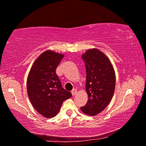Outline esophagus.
I'll use <instances>...</instances> for the list:
<instances>
[{"label":"esophagus","instance_id":"34e87169","mask_svg":"<svg viewBox=\"0 0 146 146\" xmlns=\"http://www.w3.org/2000/svg\"><path fill=\"white\" fill-rule=\"evenodd\" d=\"M71 93H72V96H75L77 93V90L76 89H73L72 90Z\"/></svg>","mask_w":146,"mask_h":146}]
</instances>
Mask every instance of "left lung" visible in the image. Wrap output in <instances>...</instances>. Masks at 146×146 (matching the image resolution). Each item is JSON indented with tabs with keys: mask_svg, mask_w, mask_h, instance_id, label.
<instances>
[{
	"mask_svg": "<svg viewBox=\"0 0 146 146\" xmlns=\"http://www.w3.org/2000/svg\"><path fill=\"white\" fill-rule=\"evenodd\" d=\"M86 70V91L87 103L81 110L88 115L102 111L110 102L114 93L115 75L108 58L97 48L89 49L82 55Z\"/></svg>",
	"mask_w": 146,
	"mask_h": 146,
	"instance_id": "left-lung-1",
	"label": "left lung"
}]
</instances>
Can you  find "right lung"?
Here are the masks:
<instances>
[{
  "label": "right lung",
  "mask_w": 146,
  "mask_h": 146,
  "mask_svg": "<svg viewBox=\"0 0 146 146\" xmlns=\"http://www.w3.org/2000/svg\"><path fill=\"white\" fill-rule=\"evenodd\" d=\"M64 54L48 50L34 62L27 78V93L35 109L46 118L54 117L72 94L62 86L56 70Z\"/></svg>",
  "instance_id": "obj_1"
}]
</instances>
